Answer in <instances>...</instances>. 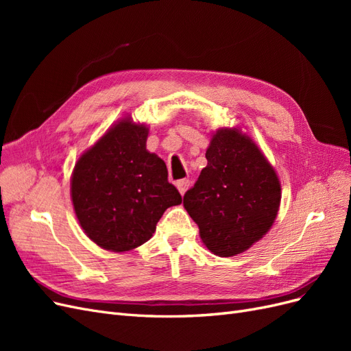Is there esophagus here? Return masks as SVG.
I'll list each match as a JSON object with an SVG mask.
<instances>
[{
  "label": "esophagus",
  "instance_id": "34e87169",
  "mask_svg": "<svg viewBox=\"0 0 351 351\" xmlns=\"http://www.w3.org/2000/svg\"><path fill=\"white\" fill-rule=\"evenodd\" d=\"M190 187V182L189 180H186V178H183V180H178L177 182V189H178V192H180V195H184L186 193V190Z\"/></svg>",
  "mask_w": 351,
  "mask_h": 351
}]
</instances>
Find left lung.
I'll list each match as a JSON object with an SVG mask.
<instances>
[{"mask_svg": "<svg viewBox=\"0 0 351 351\" xmlns=\"http://www.w3.org/2000/svg\"><path fill=\"white\" fill-rule=\"evenodd\" d=\"M208 165L183 205L205 246L221 258L259 241L277 218L281 184L274 167L247 134L219 129L206 149Z\"/></svg>", "mask_w": 351, "mask_h": 351, "instance_id": "8db88e82", "label": "left lung"}]
</instances>
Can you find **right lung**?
I'll return each instance as SVG.
<instances>
[{"label":"right lung","mask_w":351,"mask_h":351,"mask_svg":"<svg viewBox=\"0 0 351 351\" xmlns=\"http://www.w3.org/2000/svg\"><path fill=\"white\" fill-rule=\"evenodd\" d=\"M149 129L120 120L73 169L71 200L79 224L99 247L127 252L152 237L167 208L182 204L167 165L146 149Z\"/></svg>","instance_id":"add662e5"}]
</instances>
